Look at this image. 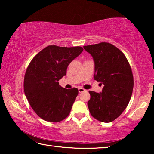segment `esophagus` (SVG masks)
<instances>
[{"mask_svg": "<svg viewBox=\"0 0 154 154\" xmlns=\"http://www.w3.org/2000/svg\"><path fill=\"white\" fill-rule=\"evenodd\" d=\"M78 90H79V93L83 92H84V91H85V90L83 89V88H78Z\"/></svg>", "mask_w": 154, "mask_h": 154, "instance_id": "1", "label": "esophagus"}]
</instances>
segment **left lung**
<instances>
[{
	"mask_svg": "<svg viewBox=\"0 0 154 154\" xmlns=\"http://www.w3.org/2000/svg\"><path fill=\"white\" fill-rule=\"evenodd\" d=\"M94 61V78L104 85L102 92L89 91L90 114L102 122H111L123 113L134 87L132 69L124 53L111 43L83 46Z\"/></svg>",
	"mask_w": 154,
	"mask_h": 154,
	"instance_id": "8db88e82",
	"label": "left lung"
}]
</instances>
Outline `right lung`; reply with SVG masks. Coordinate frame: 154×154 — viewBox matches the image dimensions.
I'll use <instances>...</instances> for the list:
<instances>
[{
  "mask_svg": "<svg viewBox=\"0 0 154 154\" xmlns=\"http://www.w3.org/2000/svg\"><path fill=\"white\" fill-rule=\"evenodd\" d=\"M83 50L79 46L49 45L30 62L24 76V93L31 107L41 119L58 122L69 115L79 91L76 88H62L58 81L66 75L69 64Z\"/></svg>",
  "mask_w": 154,
  "mask_h": 154,
  "instance_id": "add662e5",
  "label": "right lung"
}]
</instances>
